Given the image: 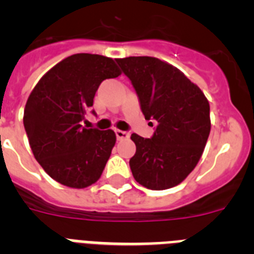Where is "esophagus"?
Returning a JSON list of instances; mask_svg holds the SVG:
<instances>
[{"label": "esophagus", "mask_w": 254, "mask_h": 254, "mask_svg": "<svg viewBox=\"0 0 254 254\" xmlns=\"http://www.w3.org/2000/svg\"><path fill=\"white\" fill-rule=\"evenodd\" d=\"M116 136L117 140H126V138L129 137V133L126 131H121V129H116Z\"/></svg>", "instance_id": "esophagus-1"}]
</instances>
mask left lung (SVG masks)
<instances>
[{
	"mask_svg": "<svg viewBox=\"0 0 254 254\" xmlns=\"http://www.w3.org/2000/svg\"><path fill=\"white\" fill-rule=\"evenodd\" d=\"M140 99L145 120L158 122L151 138L131 134L136 154L129 160L141 186L154 190L176 187L196 168L211 129L210 104L202 90L165 61L117 58Z\"/></svg>",
	"mask_w": 254,
	"mask_h": 254,
	"instance_id": "obj_1",
	"label": "left lung"
}]
</instances>
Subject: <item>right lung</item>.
Masks as SVG:
<instances>
[{"instance_id": "1", "label": "right lung", "mask_w": 254, "mask_h": 254, "mask_svg": "<svg viewBox=\"0 0 254 254\" xmlns=\"http://www.w3.org/2000/svg\"><path fill=\"white\" fill-rule=\"evenodd\" d=\"M120 75L112 58L77 53L44 73L29 95L24 127L31 151L44 172L61 185L81 190L102 176L116 133L85 128L81 122L102 81Z\"/></svg>"}]
</instances>
